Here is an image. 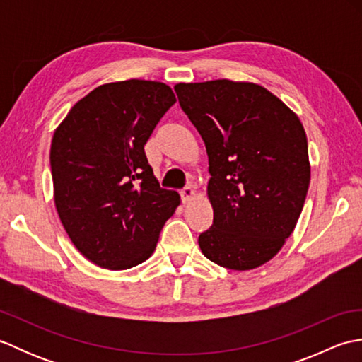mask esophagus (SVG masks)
<instances>
[{
    "mask_svg": "<svg viewBox=\"0 0 362 362\" xmlns=\"http://www.w3.org/2000/svg\"><path fill=\"white\" fill-rule=\"evenodd\" d=\"M180 197H182L183 204L189 202L191 199L194 197V189H193V187H185V188H183V189L180 191Z\"/></svg>",
    "mask_w": 362,
    "mask_h": 362,
    "instance_id": "1",
    "label": "esophagus"
}]
</instances>
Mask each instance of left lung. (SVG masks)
<instances>
[{
    "label": "left lung",
    "mask_w": 362,
    "mask_h": 362,
    "mask_svg": "<svg viewBox=\"0 0 362 362\" xmlns=\"http://www.w3.org/2000/svg\"><path fill=\"white\" fill-rule=\"evenodd\" d=\"M209 153L213 226L199 247L213 263L250 271L294 232L308 193V141L297 115L264 87L228 79L174 87Z\"/></svg>",
    "instance_id": "left-lung-1"
}]
</instances>
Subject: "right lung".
Instances as JSON below:
<instances>
[{
	"instance_id": "add662e5",
	"label": "right lung",
	"mask_w": 362,
	"mask_h": 362,
	"mask_svg": "<svg viewBox=\"0 0 362 362\" xmlns=\"http://www.w3.org/2000/svg\"><path fill=\"white\" fill-rule=\"evenodd\" d=\"M174 103L163 82L104 83L76 103L54 132L59 218L76 249L99 267L124 271L148 259L180 204L177 191L160 188L144 153Z\"/></svg>"
}]
</instances>
